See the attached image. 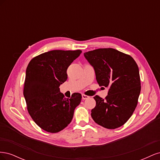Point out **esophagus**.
<instances>
[{
  "instance_id": "obj_1",
  "label": "esophagus",
  "mask_w": 160,
  "mask_h": 160,
  "mask_svg": "<svg viewBox=\"0 0 160 160\" xmlns=\"http://www.w3.org/2000/svg\"><path fill=\"white\" fill-rule=\"evenodd\" d=\"M89 98V96L86 95H85V94H83V95H82V98H83V99H88Z\"/></svg>"
}]
</instances>
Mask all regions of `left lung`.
<instances>
[{
  "mask_svg": "<svg viewBox=\"0 0 160 160\" xmlns=\"http://www.w3.org/2000/svg\"><path fill=\"white\" fill-rule=\"evenodd\" d=\"M99 86L108 88L105 99L96 95L91 110L94 122L107 129H115L128 122L137 107L141 91L138 66L129 55L112 48L86 52Z\"/></svg>",
  "mask_w": 160,
  "mask_h": 160,
  "instance_id": "left-lung-1",
  "label": "left lung"
}]
</instances>
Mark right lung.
<instances>
[{"mask_svg": "<svg viewBox=\"0 0 160 160\" xmlns=\"http://www.w3.org/2000/svg\"><path fill=\"white\" fill-rule=\"evenodd\" d=\"M81 52L48 51L34 57L27 67L23 95L28 112L37 125L47 132L57 133L65 129L81 103L80 93L65 98L59 86L67 79V68Z\"/></svg>", "mask_w": 160, "mask_h": 160, "instance_id": "right-lung-1", "label": "right lung"}]
</instances>
